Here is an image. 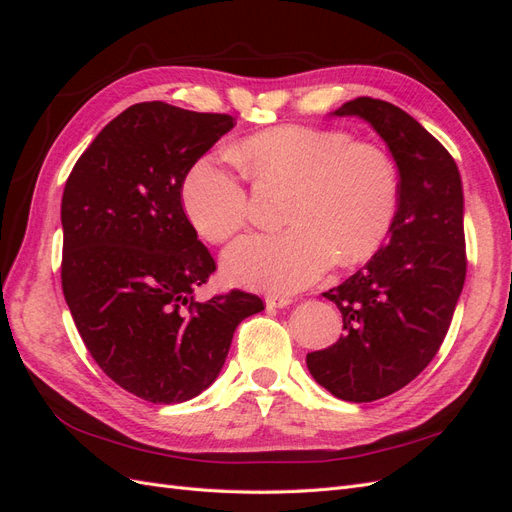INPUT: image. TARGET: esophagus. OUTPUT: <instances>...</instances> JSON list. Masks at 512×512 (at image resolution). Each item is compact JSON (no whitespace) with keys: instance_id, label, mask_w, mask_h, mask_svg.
Returning a JSON list of instances; mask_svg holds the SVG:
<instances>
[{"instance_id":"1","label":"esophagus","mask_w":512,"mask_h":512,"mask_svg":"<svg viewBox=\"0 0 512 512\" xmlns=\"http://www.w3.org/2000/svg\"><path fill=\"white\" fill-rule=\"evenodd\" d=\"M265 303H267L269 309H282V307H288L292 303V299L290 297H280V294H269Z\"/></svg>"}]
</instances>
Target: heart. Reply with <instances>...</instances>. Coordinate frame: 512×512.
I'll return each mask as SVG.
<instances>
[{
	"mask_svg": "<svg viewBox=\"0 0 512 512\" xmlns=\"http://www.w3.org/2000/svg\"><path fill=\"white\" fill-rule=\"evenodd\" d=\"M232 156L254 181L286 188L277 232L247 235L224 254L232 282L294 292L318 282L335 260L350 267L374 256L397 211V173L382 147L342 130L280 126L258 132ZM181 205L200 237L222 243L247 224L250 196L224 160L200 158L181 185Z\"/></svg>",
	"mask_w": 512,
	"mask_h": 512,
	"instance_id": "obj_1",
	"label": "heart"
}]
</instances>
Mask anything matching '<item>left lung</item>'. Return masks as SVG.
<instances>
[{
	"label": "left lung",
	"instance_id": "obj_1",
	"mask_svg": "<svg viewBox=\"0 0 512 512\" xmlns=\"http://www.w3.org/2000/svg\"><path fill=\"white\" fill-rule=\"evenodd\" d=\"M333 115L365 119L399 168L386 245L324 292L342 312L344 333L305 359L329 393L363 404L404 389L444 342L468 267L463 190L451 153L399 106L365 96Z\"/></svg>",
	"mask_w": 512,
	"mask_h": 512
}]
</instances>
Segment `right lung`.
<instances>
[{
	"mask_svg": "<svg viewBox=\"0 0 512 512\" xmlns=\"http://www.w3.org/2000/svg\"><path fill=\"white\" fill-rule=\"evenodd\" d=\"M232 128L222 113L134 104L85 149L61 198V288L76 329L104 374L151 404L205 391L241 320L265 309L243 290L194 297L215 260L181 185Z\"/></svg>",
	"mask_w": 512,
	"mask_h": 512,
	"instance_id": "1",
	"label": "right lung"
}]
</instances>
